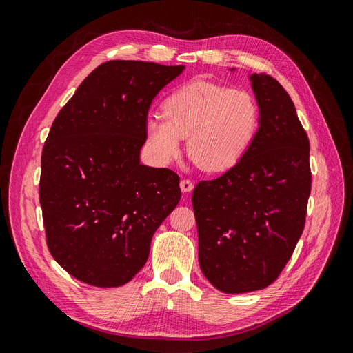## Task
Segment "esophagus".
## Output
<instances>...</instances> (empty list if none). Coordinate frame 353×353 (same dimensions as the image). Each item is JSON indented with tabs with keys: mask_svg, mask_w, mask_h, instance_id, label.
Masks as SVG:
<instances>
[{
	"mask_svg": "<svg viewBox=\"0 0 353 353\" xmlns=\"http://www.w3.org/2000/svg\"><path fill=\"white\" fill-rule=\"evenodd\" d=\"M179 187H181V190H183V193H190V191L194 188V184H193V183H191V181H190V179L184 178V179H181V183H179Z\"/></svg>",
	"mask_w": 353,
	"mask_h": 353,
	"instance_id": "esophagus-1",
	"label": "esophagus"
}]
</instances>
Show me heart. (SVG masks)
I'll return each mask as SVG.
<instances>
[{
    "label": "heart",
    "instance_id": "1",
    "mask_svg": "<svg viewBox=\"0 0 353 353\" xmlns=\"http://www.w3.org/2000/svg\"><path fill=\"white\" fill-rule=\"evenodd\" d=\"M163 114L145 119V144L159 165L176 159L187 137V153L206 172L236 166L253 141L259 123L254 97L241 88L196 79L170 92Z\"/></svg>",
    "mask_w": 353,
    "mask_h": 353
}]
</instances>
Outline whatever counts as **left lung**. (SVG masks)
I'll list each match as a JSON object with an SVG mask.
<instances>
[{"label":"left lung","instance_id":"obj_1","mask_svg":"<svg viewBox=\"0 0 353 353\" xmlns=\"http://www.w3.org/2000/svg\"><path fill=\"white\" fill-rule=\"evenodd\" d=\"M261 125L240 162L193 191L199 263L230 294L268 287L301 239L312 174L309 138L283 85L252 74Z\"/></svg>","mask_w":353,"mask_h":353}]
</instances>
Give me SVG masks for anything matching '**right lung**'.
Instances as JSON below:
<instances>
[{"mask_svg": "<svg viewBox=\"0 0 353 353\" xmlns=\"http://www.w3.org/2000/svg\"><path fill=\"white\" fill-rule=\"evenodd\" d=\"M184 66L110 60L63 105L41 156L39 203L52 258L95 287L131 281L181 199L179 176L140 163L157 92Z\"/></svg>", "mask_w": 353, "mask_h": 353, "instance_id": "right-lung-1", "label": "right lung"}]
</instances>
